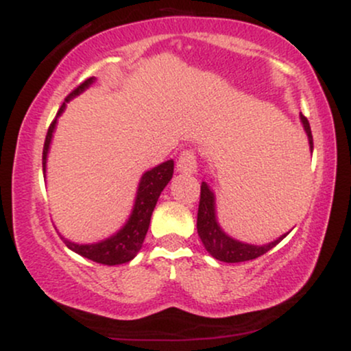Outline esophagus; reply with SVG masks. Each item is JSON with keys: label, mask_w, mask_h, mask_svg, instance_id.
<instances>
[{"label": "esophagus", "mask_w": 351, "mask_h": 351, "mask_svg": "<svg viewBox=\"0 0 351 351\" xmlns=\"http://www.w3.org/2000/svg\"><path fill=\"white\" fill-rule=\"evenodd\" d=\"M176 170L180 173H186V175H193L196 171V155L193 150H184L178 156L176 162Z\"/></svg>", "instance_id": "1"}]
</instances>
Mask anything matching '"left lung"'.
Returning a JSON list of instances; mask_svg holds the SVG:
<instances>
[{"label": "left lung", "instance_id": "1", "mask_svg": "<svg viewBox=\"0 0 351 351\" xmlns=\"http://www.w3.org/2000/svg\"><path fill=\"white\" fill-rule=\"evenodd\" d=\"M302 123H304L305 132H307L310 150L313 148V138L312 130H310L308 120L304 115H300ZM198 234L203 241L206 251L211 254L213 257L223 263H244V261H252L256 257H261L263 254L271 251L274 245H277L284 239L285 236H280L279 239L272 241V243L264 245H254L245 244L241 241L232 239L229 237L223 229L219 228L216 221V204H215V193L206 183H201V195H199V208H198Z\"/></svg>", "mask_w": 351, "mask_h": 351}]
</instances>
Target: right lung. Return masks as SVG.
I'll list each match as a JSON object with an SVG mask.
<instances>
[{"mask_svg":"<svg viewBox=\"0 0 351 351\" xmlns=\"http://www.w3.org/2000/svg\"><path fill=\"white\" fill-rule=\"evenodd\" d=\"M95 77H88L84 80L80 86H77L74 90L71 92L66 97V102H69L71 99H74L75 95H79L80 92H84L86 88L94 82ZM66 102L62 104L59 108L58 115L52 120L49 125V130H47L46 140H44V148H43V170L46 171V160H47V152H49V145L52 140V134H54L56 122H58V117L62 114L64 108H66ZM173 160H168L158 167L152 168L147 173H143L142 180L138 183V189H136V198L134 204V211H132L130 217L125 223V226L120 229L119 232L114 236L107 237L106 241H100L95 244H75L71 243L69 239L62 237L64 243L74 252H77L79 256L87 257V259L94 261L97 264L104 265H117V264H125L128 261H132L136 256V252L142 249L143 239L147 236L148 226H150L152 213L156 206V201H158L160 195H162L163 188L170 183L173 176Z\"/></svg>","mask_w":351,"mask_h":351,"instance_id":"right-lung-1","label":"right lung"}]
</instances>
